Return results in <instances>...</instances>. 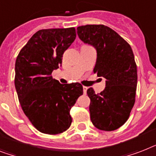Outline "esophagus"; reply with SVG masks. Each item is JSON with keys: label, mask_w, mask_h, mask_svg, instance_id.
Returning <instances> with one entry per match:
<instances>
[{"label": "esophagus", "mask_w": 156, "mask_h": 156, "mask_svg": "<svg viewBox=\"0 0 156 156\" xmlns=\"http://www.w3.org/2000/svg\"><path fill=\"white\" fill-rule=\"evenodd\" d=\"M87 89H88V88H87V87H83V93H84V94H87Z\"/></svg>", "instance_id": "34e87169"}]
</instances>
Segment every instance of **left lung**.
<instances>
[{
	"instance_id": "1",
	"label": "left lung",
	"mask_w": 156,
	"mask_h": 156,
	"mask_svg": "<svg viewBox=\"0 0 156 156\" xmlns=\"http://www.w3.org/2000/svg\"><path fill=\"white\" fill-rule=\"evenodd\" d=\"M77 34L81 41L96 49L94 72L106 79V87L100 94L87 90L91 122L99 130L115 131L126 122L135 104L137 66L132 49L106 25L79 26Z\"/></svg>"
}]
</instances>
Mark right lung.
Listing matches in <instances>:
<instances>
[{
  "label": "right lung",
  "mask_w": 156,
  "mask_h": 156,
  "mask_svg": "<svg viewBox=\"0 0 156 156\" xmlns=\"http://www.w3.org/2000/svg\"><path fill=\"white\" fill-rule=\"evenodd\" d=\"M74 28L41 30L19 53L15 63V88L24 113L40 132L57 135L69 128L71 107L83 88L62 84L52 78L62 66L63 53L74 42Z\"/></svg>",
  "instance_id": "1"
}]
</instances>
